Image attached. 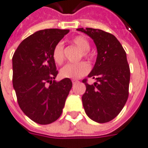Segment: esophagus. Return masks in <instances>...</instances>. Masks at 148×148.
<instances>
[{"mask_svg":"<svg viewBox=\"0 0 148 148\" xmlns=\"http://www.w3.org/2000/svg\"><path fill=\"white\" fill-rule=\"evenodd\" d=\"M78 82H79V81H77V80H72V83L73 84H77Z\"/></svg>","mask_w":148,"mask_h":148,"instance_id":"esophagus-1","label":"esophagus"}]
</instances>
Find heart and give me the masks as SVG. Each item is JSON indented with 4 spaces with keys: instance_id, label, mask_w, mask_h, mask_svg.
<instances>
[{
    "instance_id": "1",
    "label": "heart",
    "mask_w": 148,
    "mask_h": 148,
    "mask_svg": "<svg viewBox=\"0 0 148 148\" xmlns=\"http://www.w3.org/2000/svg\"><path fill=\"white\" fill-rule=\"evenodd\" d=\"M71 42L75 46H77L78 49L81 50L80 58H85L87 59L90 60L92 58L91 54L90 53L89 49L90 48V44L87 40V38L82 35H78L72 38ZM53 59L58 65H61L63 63L65 60V55H64V45L62 43H58L54 46L53 49ZM90 71V66L85 62L82 61L77 63H69L64 66L61 71L60 74L61 76L64 78H71V79H77L80 77L86 75Z\"/></svg>"
}]
</instances>
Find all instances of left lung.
<instances>
[{
  "label": "left lung",
  "instance_id": "8db88e82",
  "mask_svg": "<svg viewBox=\"0 0 148 148\" xmlns=\"http://www.w3.org/2000/svg\"><path fill=\"white\" fill-rule=\"evenodd\" d=\"M94 40L97 58L88 75L96 80L89 85L84 79V110L89 118L99 123L111 121L121 112L128 98L130 68L124 49L114 35L98 29H77Z\"/></svg>",
  "mask_w": 148,
  "mask_h": 148
}]
</instances>
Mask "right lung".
Wrapping results in <instances>:
<instances>
[{"instance_id":"obj_1","label":"right lung","mask_w":148,"mask_h":148,"mask_svg":"<svg viewBox=\"0 0 148 148\" xmlns=\"http://www.w3.org/2000/svg\"><path fill=\"white\" fill-rule=\"evenodd\" d=\"M68 29H48L24 39L12 58L13 86L21 110L34 122L49 124L62 114L72 82H57L58 71L53 59L54 46Z\"/></svg>"}]
</instances>
